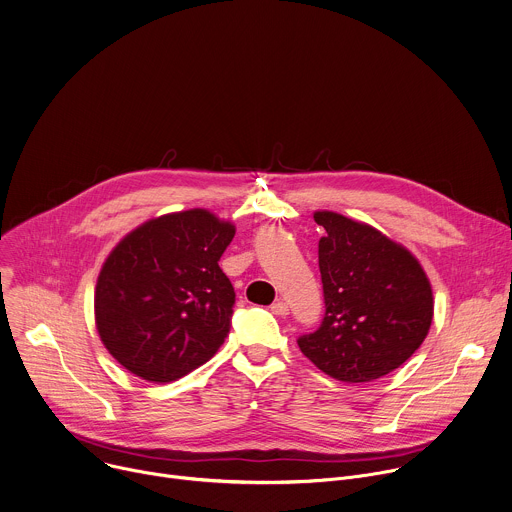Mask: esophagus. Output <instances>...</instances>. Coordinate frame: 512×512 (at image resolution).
<instances>
[{
	"label": "esophagus",
	"mask_w": 512,
	"mask_h": 512,
	"mask_svg": "<svg viewBox=\"0 0 512 512\" xmlns=\"http://www.w3.org/2000/svg\"><path fill=\"white\" fill-rule=\"evenodd\" d=\"M271 313L277 317H285V315H289V305L285 301H275L271 305Z\"/></svg>",
	"instance_id": "34e87169"
}]
</instances>
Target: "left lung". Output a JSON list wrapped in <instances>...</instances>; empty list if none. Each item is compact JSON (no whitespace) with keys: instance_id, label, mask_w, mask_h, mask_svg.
I'll use <instances>...</instances> for the list:
<instances>
[{"instance_id":"1","label":"left lung","mask_w":512,"mask_h":512,"mask_svg":"<svg viewBox=\"0 0 512 512\" xmlns=\"http://www.w3.org/2000/svg\"><path fill=\"white\" fill-rule=\"evenodd\" d=\"M325 317L297 339L303 355L343 383H369L399 369L425 341L433 291L419 261L377 229L317 211Z\"/></svg>"}]
</instances>
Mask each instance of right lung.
Segmentation results:
<instances>
[{
  "label": "right lung",
  "instance_id": "obj_1",
  "mask_svg": "<svg viewBox=\"0 0 512 512\" xmlns=\"http://www.w3.org/2000/svg\"><path fill=\"white\" fill-rule=\"evenodd\" d=\"M233 235L231 223L191 209L147 221L111 251L95 287V321L127 371L169 383L217 353L235 305L219 267Z\"/></svg>",
  "mask_w": 512,
  "mask_h": 512
}]
</instances>
